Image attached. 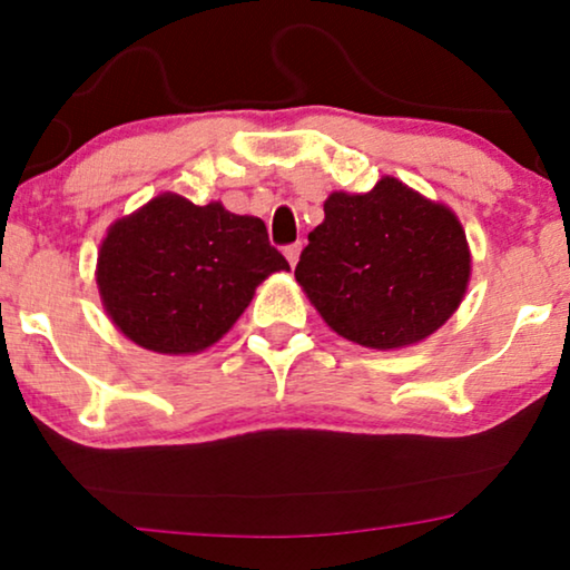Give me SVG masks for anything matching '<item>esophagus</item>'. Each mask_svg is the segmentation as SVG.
I'll return each mask as SVG.
<instances>
[{"mask_svg": "<svg viewBox=\"0 0 570 570\" xmlns=\"http://www.w3.org/2000/svg\"><path fill=\"white\" fill-rule=\"evenodd\" d=\"M301 244H291V246H285V259L291 262V267H295V264H298V256H301Z\"/></svg>", "mask_w": 570, "mask_h": 570, "instance_id": "34e87169", "label": "esophagus"}]
</instances>
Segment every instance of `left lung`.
<instances>
[{"label": "left lung", "mask_w": 570, "mask_h": 570, "mask_svg": "<svg viewBox=\"0 0 570 570\" xmlns=\"http://www.w3.org/2000/svg\"><path fill=\"white\" fill-rule=\"evenodd\" d=\"M470 262L456 215L384 176L365 194H330L295 279L340 337L396 350L449 322Z\"/></svg>", "instance_id": "obj_1"}]
</instances>
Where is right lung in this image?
I'll use <instances>...</instances> for the list:
<instances>
[{
  "instance_id": "add662e5",
  "label": "right lung",
  "mask_w": 570,
  "mask_h": 570,
  "mask_svg": "<svg viewBox=\"0 0 570 570\" xmlns=\"http://www.w3.org/2000/svg\"><path fill=\"white\" fill-rule=\"evenodd\" d=\"M291 269L259 217L220 202L160 194L108 228L98 252L106 314L139 347L163 355L215 345L272 272Z\"/></svg>"
}]
</instances>
